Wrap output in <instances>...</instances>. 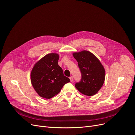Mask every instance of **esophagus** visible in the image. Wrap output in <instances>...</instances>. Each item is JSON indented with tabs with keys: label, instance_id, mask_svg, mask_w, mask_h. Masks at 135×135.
<instances>
[{
	"label": "esophagus",
	"instance_id": "34e87169",
	"mask_svg": "<svg viewBox=\"0 0 135 135\" xmlns=\"http://www.w3.org/2000/svg\"><path fill=\"white\" fill-rule=\"evenodd\" d=\"M69 78H70V81H71V82H72L73 81V77L71 76Z\"/></svg>",
	"mask_w": 135,
	"mask_h": 135
}]
</instances>
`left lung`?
I'll list each match as a JSON object with an SVG mask.
<instances>
[{"instance_id":"obj_1","label":"left lung","mask_w":135,"mask_h":135,"mask_svg":"<svg viewBox=\"0 0 135 135\" xmlns=\"http://www.w3.org/2000/svg\"><path fill=\"white\" fill-rule=\"evenodd\" d=\"M78 62L81 79L75 84V87L81 93L93 96L103 85L105 71L99 59L90 51L84 50L73 54Z\"/></svg>"}]
</instances>
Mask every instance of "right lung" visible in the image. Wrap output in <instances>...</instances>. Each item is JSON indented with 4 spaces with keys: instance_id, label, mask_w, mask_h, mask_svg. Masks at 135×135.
Masks as SVG:
<instances>
[{
    "instance_id": "1",
    "label": "right lung",
    "mask_w": 135,
    "mask_h": 135,
    "mask_svg": "<svg viewBox=\"0 0 135 135\" xmlns=\"http://www.w3.org/2000/svg\"><path fill=\"white\" fill-rule=\"evenodd\" d=\"M59 58L57 54H49L36 62L32 70V85L42 98H52L60 93L64 85L70 81L59 66Z\"/></svg>"
}]
</instances>
